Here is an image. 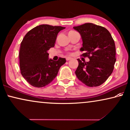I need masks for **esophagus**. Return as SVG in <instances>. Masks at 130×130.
<instances>
[{"label": "esophagus", "instance_id": "34e87169", "mask_svg": "<svg viewBox=\"0 0 130 130\" xmlns=\"http://www.w3.org/2000/svg\"><path fill=\"white\" fill-rule=\"evenodd\" d=\"M71 57H67L66 58V60H67V61H68V60H71Z\"/></svg>", "mask_w": 130, "mask_h": 130}]
</instances>
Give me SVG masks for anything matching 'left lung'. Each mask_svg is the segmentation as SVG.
<instances>
[{"instance_id": "left-lung-1", "label": "left lung", "mask_w": 130, "mask_h": 130, "mask_svg": "<svg viewBox=\"0 0 130 130\" xmlns=\"http://www.w3.org/2000/svg\"><path fill=\"white\" fill-rule=\"evenodd\" d=\"M81 36L82 55L89 61L82 62L79 59L75 71L77 78L89 87L103 84L112 73L116 62L114 40L107 29L93 23H85L73 27Z\"/></svg>"}]
</instances>
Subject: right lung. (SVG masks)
<instances>
[{
	"label": "right lung",
	"mask_w": 130,
	"mask_h": 130,
	"mask_svg": "<svg viewBox=\"0 0 130 130\" xmlns=\"http://www.w3.org/2000/svg\"><path fill=\"white\" fill-rule=\"evenodd\" d=\"M65 27L41 24L29 31L21 42L19 53L21 74L29 84L37 88L48 85L66 62L60 57L48 58V50L55 46L57 35Z\"/></svg>",
	"instance_id": "obj_1"
}]
</instances>
